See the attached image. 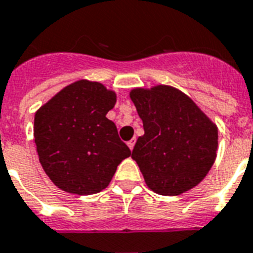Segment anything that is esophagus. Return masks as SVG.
<instances>
[{
    "label": "esophagus",
    "mask_w": 253,
    "mask_h": 253,
    "mask_svg": "<svg viewBox=\"0 0 253 253\" xmlns=\"http://www.w3.org/2000/svg\"><path fill=\"white\" fill-rule=\"evenodd\" d=\"M135 143H136V139L135 138H132L130 140V142H127V146H128V148H130L131 151L134 150V146H135Z\"/></svg>",
    "instance_id": "obj_1"
}]
</instances>
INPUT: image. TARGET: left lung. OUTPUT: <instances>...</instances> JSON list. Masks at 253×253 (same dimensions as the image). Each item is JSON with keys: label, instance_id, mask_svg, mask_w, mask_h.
<instances>
[{"label": "left lung", "instance_id": "left-lung-1", "mask_svg": "<svg viewBox=\"0 0 253 253\" xmlns=\"http://www.w3.org/2000/svg\"><path fill=\"white\" fill-rule=\"evenodd\" d=\"M130 97L144 128L131 158L148 188L163 196H178L200 184L216 158L215 125L172 86L138 87Z\"/></svg>", "mask_w": 253, "mask_h": 253}]
</instances>
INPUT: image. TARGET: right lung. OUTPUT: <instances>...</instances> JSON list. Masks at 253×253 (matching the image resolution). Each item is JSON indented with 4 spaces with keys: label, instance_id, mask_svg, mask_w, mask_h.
I'll return each mask as SVG.
<instances>
[{
    "label": "right lung",
    "instance_id": "1",
    "mask_svg": "<svg viewBox=\"0 0 253 253\" xmlns=\"http://www.w3.org/2000/svg\"><path fill=\"white\" fill-rule=\"evenodd\" d=\"M117 101L99 83L65 86L37 111L34 138L39 162L57 188L87 196L106 188L117 167L131 155L106 118Z\"/></svg>",
    "mask_w": 253,
    "mask_h": 253
}]
</instances>
